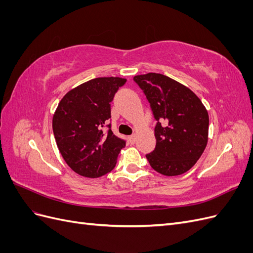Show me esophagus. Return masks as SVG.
Returning a JSON list of instances; mask_svg holds the SVG:
<instances>
[{
	"label": "esophagus",
	"mask_w": 253,
	"mask_h": 253,
	"mask_svg": "<svg viewBox=\"0 0 253 253\" xmlns=\"http://www.w3.org/2000/svg\"><path fill=\"white\" fill-rule=\"evenodd\" d=\"M128 141H129V143H135V141H136V136H135V135L128 136Z\"/></svg>",
	"instance_id": "34e87169"
}]
</instances>
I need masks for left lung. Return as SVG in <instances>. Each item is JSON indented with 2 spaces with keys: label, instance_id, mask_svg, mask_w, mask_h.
<instances>
[{
  "label": "left lung",
  "instance_id": "left-lung-1",
  "mask_svg": "<svg viewBox=\"0 0 253 253\" xmlns=\"http://www.w3.org/2000/svg\"><path fill=\"white\" fill-rule=\"evenodd\" d=\"M156 120L155 149L145 155L150 166L166 176L189 171L208 141L209 116L192 90L162 74L135 76Z\"/></svg>",
  "mask_w": 253,
  "mask_h": 253
}]
</instances>
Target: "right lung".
<instances>
[{
    "label": "right lung",
    "mask_w": 253,
    "mask_h": 253,
    "mask_svg": "<svg viewBox=\"0 0 253 253\" xmlns=\"http://www.w3.org/2000/svg\"><path fill=\"white\" fill-rule=\"evenodd\" d=\"M126 82L119 77L91 79L68 91L53 114L52 131L61 155L84 177L97 178L111 172L126 145L109 124L111 102Z\"/></svg>",
    "instance_id": "add662e5"
}]
</instances>
